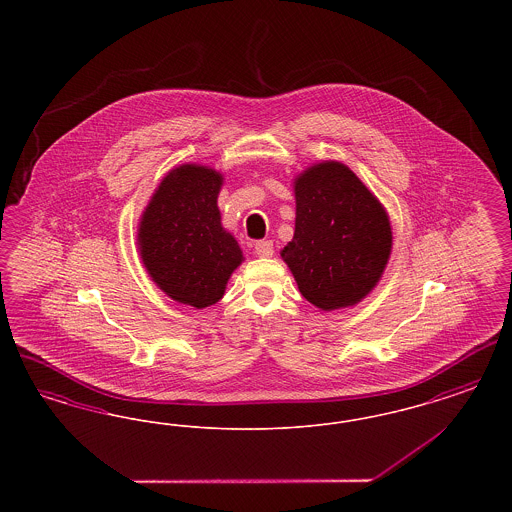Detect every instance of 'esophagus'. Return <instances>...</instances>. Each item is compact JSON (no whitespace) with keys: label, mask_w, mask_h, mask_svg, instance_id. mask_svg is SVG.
<instances>
[{"label":"esophagus","mask_w":512,"mask_h":512,"mask_svg":"<svg viewBox=\"0 0 512 512\" xmlns=\"http://www.w3.org/2000/svg\"><path fill=\"white\" fill-rule=\"evenodd\" d=\"M255 253L259 255V257H272V253H274V247H272V242L270 240H263V242H257L255 244Z\"/></svg>","instance_id":"obj_1"}]
</instances>
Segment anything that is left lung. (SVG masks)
<instances>
[{
	"label": "left lung",
	"instance_id": "obj_1",
	"mask_svg": "<svg viewBox=\"0 0 512 512\" xmlns=\"http://www.w3.org/2000/svg\"><path fill=\"white\" fill-rule=\"evenodd\" d=\"M295 232L280 251L301 295L320 311L361 303L390 261V217L380 199L340 161L293 178Z\"/></svg>",
	"mask_w": 512,
	"mask_h": 512
}]
</instances>
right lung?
I'll list each match as a JSON object with an SVG mask.
<instances>
[{
    "instance_id": "1",
    "label": "right lung",
    "mask_w": 512,
    "mask_h": 512,
    "mask_svg": "<svg viewBox=\"0 0 512 512\" xmlns=\"http://www.w3.org/2000/svg\"><path fill=\"white\" fill-rule=\"evenodd\" d=\"M222 174L186 163L165 174L138 224V251L171 299L205 309L222 299L244 253L220 222Z\"/></svg>"
}]
</instances>
